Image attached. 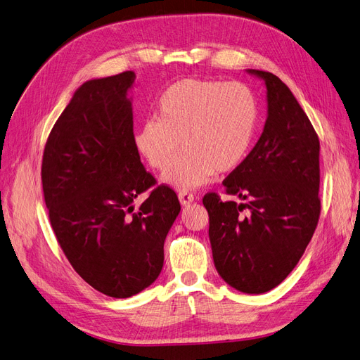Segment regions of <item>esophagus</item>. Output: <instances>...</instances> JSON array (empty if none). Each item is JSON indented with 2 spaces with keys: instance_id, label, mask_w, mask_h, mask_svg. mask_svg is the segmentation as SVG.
Masks as SVG:
<instances>
[{
  "instance_id": "obj_1",
  "label": "esophagus",
  "mask_w": 360,
  "mask_h": 360,
  "mask_svg": "<svg viewBox=\"0 0 360 360\" xmlns=\"http://www.w3.org/2000/svg\"><path fill=\"white\" fill-rule=\"evenodd\" d=\"M179 201H180L181 205H189L193 201V195L189 193V192L179 193Z\"/></svg>"
}]
</instances>
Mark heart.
<instances>
[{"mask_svg":"<svg viewBox=\"0 0 360 360\" xmlns=\"http://www.w3.org/2000/svg\"><path fill=\"white\" fill-rule=\"evenodd\" d=\"M256 125L257 103L245 84L188 79L160 96L158 116L140 123L134 144L158 171H165L183 147L164 181L184 192L208 183L214 172L237 168L249 153Z\"/></svg>","mask_w":360,"mask_h":360,"instance_id":"obj_1","label":"heart"}]
</instances>
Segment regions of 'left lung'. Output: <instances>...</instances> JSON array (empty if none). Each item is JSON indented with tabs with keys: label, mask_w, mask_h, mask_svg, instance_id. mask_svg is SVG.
<instances>
[{
	"label": "left lung",
	"mask_w": 360,
	"mask_h": 360,
	"mask_svg": "<svg viewBox=\"0 0 360 360\" xmlns=\"http://www.w3.org/2000/svg\"><path fill=\"white\" fill-rule=\"evenodd\" d=\"M266 86V120L253 150L223 180L228 195L202 200L214 266L229 286L265 293L300 262L320 216V143L290 89L268 71L247 70Z\"/></svg>",
	"instance_id": "obj_1"
}]
</instances>
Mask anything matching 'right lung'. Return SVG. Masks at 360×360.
<instances>
[{
  "mask_svg": "<svg viewBox=\"0 0 360 360\" xmlns=\"http://www.w3.org/2000/svg\"><path fill=\"white\" fill-rule=\"evenodd\" d=\"M134 71L83 83L49 135L41 181L52 229L71 266L94 289L129 298L158 278L180 213L134 144ZM152 188L139 208L133 200Z\"/></svg>",
  "mask_w": 360,
  "mask_h": 360,
  "instance_id": "right-lung-1",
  "label": "right lung"
}]
</instances>
